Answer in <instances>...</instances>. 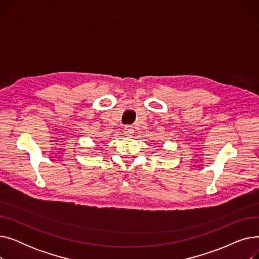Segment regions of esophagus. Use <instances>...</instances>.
<instances>
[{
    "label": "esophagus",
    "instance_id": "obj_1",
    "mask_svg": "<svg viewBox=\"0 0 259 259\" xmlns=\"http://www.w3.org/2000/svg\"><path fill=\"white\" fill-rule=\"evenodd\" d=\"M124 134L126 135V137L131 138L132 134H133V129H132V127H130V126H125V127H124Z\"/></svg>",
    "mask_w": 259,
    "mask_h": 259
}]
</instances>
